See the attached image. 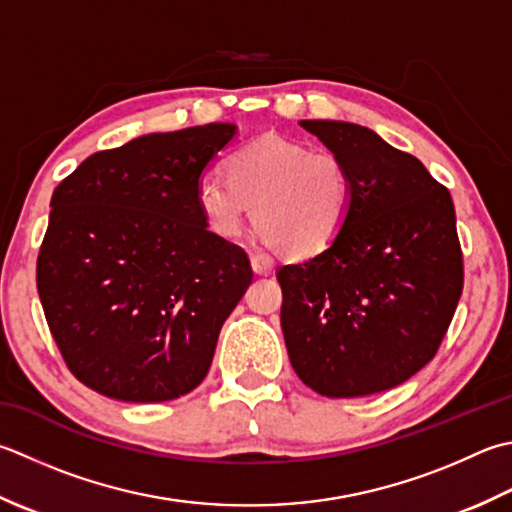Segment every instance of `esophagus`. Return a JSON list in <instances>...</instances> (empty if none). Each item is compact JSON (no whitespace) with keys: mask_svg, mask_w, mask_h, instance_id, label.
Instances as JSON below:
<instances>
[{"mask_svg":"<svg viewBox=\"0 0 512 512\" xmlns=\"http://www.w3.org/2000/svg\"><path fill=\"white\" fill-rule=\"evenodd\" d=\"M250 266L257 275H268L273 270V259H270L266 253H253L250 255Z\"/></svg>","mask_w":512,"mask_h":512,"instance_id":"1","label":"esophagus"}]
</instances>
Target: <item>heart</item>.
<instances>
[{"instance_id":"obj_1","label":"heart","mask_w":512,"mask_h":512,"mask_svg":"<svg viewBox=\"0 0 512 512\" xmlns=\"http://www.w3.org/2000/svg\"><path fill=\"white\" fill-rule=\"evenodd\" d=\"M228 177L206 173L197 206L217 237H237L253 206V226L279 255L310 259L333 246L353 208V177L333 150L264 135L228 157Z\"/></svg>"}]
</instances>
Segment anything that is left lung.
Wrapping results in <instances>:
<instances>
[{"label": "left lung", "instance_id": "left-lung-1", "mask_svg": "<svg viewBox=\"0 0 512 512\" xmlns=\"http://www.w3.org/2000/svg\"><path fill=\"white\" fill-rule=\"evenodd\" d=\"M299 124L346 162L353 208L333 246L279 268L290 364L319 395L382 393L435 357L462 297L453 199L366 126Z\"/></svg>", "mask_w": 512, "mask_h": 512}]
</instances>
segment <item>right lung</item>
Listing matches in <instances>:
<instances>
[{"mask_svg": "<svg viewBox=\"0 0 512 512\" xmlns=\"http://www.w3.org/2000/svg\"><path fill=\"white\" fill-rule=\"evenodd\" d=\"M235 124L150 133L84 159L50 199L37 290L70 373L122 402L202 384L219 330L253 282L206 228L197 182Z\"/></svg>", "mask_w": 512, "mask_h": 512, "instance_id": "add662e5", "label": "right lung"}]
</instances>
